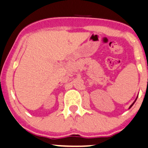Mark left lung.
<instances>
[{"label":"left lung","instance_id":"left-lung-1","mask_svg":"<svg viewBox=\"0 0 148 148\" xmlns=\"http://www.w3.org/2000/svg\"><path fill=\"white\" fill-rule=\"evenodd\" d=\"M137 98H138V96H137V97H136V100H134V103H133L132 104H131V105H130V107H129V109H130V108H131V107H132V106H133V105H134V104L135 103V102H136V100H137Z\"/></svg>","mask_w":148,"mask_h":148}]
</instances>
